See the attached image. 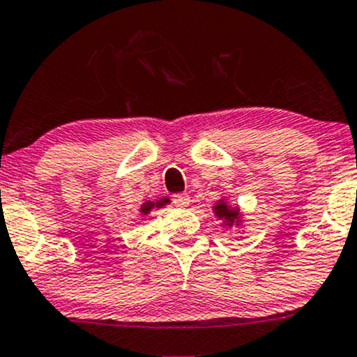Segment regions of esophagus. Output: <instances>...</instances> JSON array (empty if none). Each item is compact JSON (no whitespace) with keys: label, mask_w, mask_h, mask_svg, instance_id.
I'll use <instances>...</instances> for the list:
<instances>
[{"label":"esophagus","mask_w":357,"mask_h":357,"mask_svg":"<svg viewBox=\"0 0 357 357\" xmlns=\"http://www.w3.org/2000/svg\"><path fill=\"white\" fill-rule=\"evenodd\" d=\"M172 202H174L176 207L185 208V207H188V205H190V197L186 195V193H178V195L172 197Z\"/></svg>","instance_id":"obj_1"}]
</instances>
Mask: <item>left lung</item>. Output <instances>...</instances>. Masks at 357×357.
<instances>
[{"label": "left lung", "instance_id": "left-lung-1", "mask_svg": "<svg viewBox=\"0 0 357 357\" xmlns=\"http://www.w3.org/2000/svg\"><path fill=\"white\" fill-rule=\"evenodd\" d=\"M212 212L215 218L222 221L221 226H226V228H242L243 226V214L240 212V207L229 204L225 197L212 205Z\"/></svg>", "mask_w": 357, "mask_h": 357}]
</instances>
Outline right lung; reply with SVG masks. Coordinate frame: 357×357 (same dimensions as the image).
I'll return each mask as SVG.
<instances>
[{"label": "right lung", "instance_id": "obj_1", "mask_svg": "<svg viewBox=\"0 0 357 357\" xmlns=\"http://www.w3.org/2000/svg\"><path fill=\"white\" fill-rule=\"evenodd\" d=\"M169 202H171V200H169L167 197H164V199H160V200H157V202H152V200L143 202L142 207H139V214H142V215H149L150 212L153 211V208H162V207H164V205H167Z\"/></svg>", "mask_w": 357, "mask_h": 357}]
</instances>
